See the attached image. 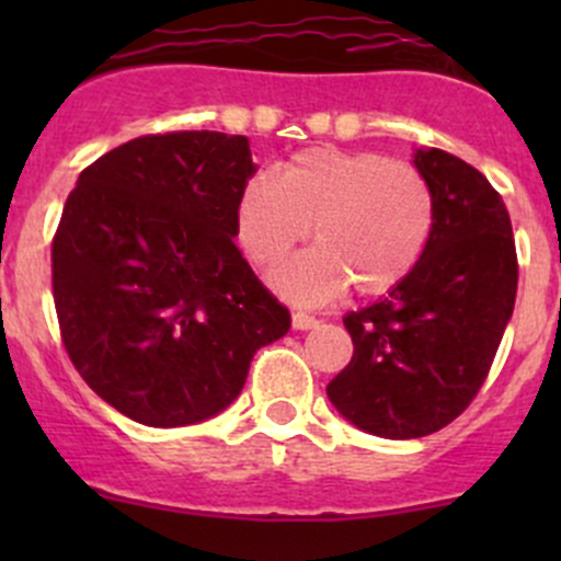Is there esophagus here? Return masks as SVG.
I'll use <instances>...</instances> for the list:
<instances>
[{"mask_svg":"<svg viewBox=\"0 0 561 561\" xmlns=\"http://www.w3.org/2000/svg\"><path fill=\"white\" fill-rule=\"evenodd\" d=\"M317 317H312V314H307V312H293V328H296V331H309V328H314L317 325Z\"/></svg>","mask_w":561,"mask_h":561,"instance_id":"1","label":"esophagus"}]
</instances>
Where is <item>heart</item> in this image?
Returning <instances> with one entry per match:
<instances>
[{"label":"heart","instance_id":"heart-1","mask_svg":"<svg viewBox=\"0 0 561 561\" xmlns=\"http://www.w3.org/2000/svg\"><path fill=\"white\" fill-rule=\"evenodd\" d=\"M434 219L432 184L415 165L317 146L249 181L236 203V239L254 265L274 268L312 228L317 247L274 276L285 296L312 304L347 285L358 296L396 290L426 254Z\"/></svg>","mask_w":561,"mask_h":561}]
</instances>
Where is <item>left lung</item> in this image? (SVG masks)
<instances>
[{
  "instance_id": "1",
  "label": "left lung",
  "mask_w": 561,
  "mask_h": 561,
  "mask_svg": "<svg viewBox=\"0 0 561 561\" xmlns=\"http://www.w3.org/2000/svg\"><path fill=\"white\" fill-rule=\"evenodd\" d=\"M415 165L437 206L432 241L396 290L344 317L353 358L325 388L350 423L386 439L426 437L472 404L518 287L511 214L489 179L443 149H421Z\"/></svg>"
}]
</instances>
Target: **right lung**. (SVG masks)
Here are the masks:
<instances>
[{
	"mask_svg": "<svg viewBox=\"0 0 561 561\" xmlns=\"http://www.w3.org/2000/svg\"><path fill=\"white\" fill-rule=\"evenodd\" d=\"M254 173L244 135H140L83 168L50 244L61 344L144 426L206 421L244 388L290 312L236 247Z\"/></svg>",
	"mask_w": 561,
	"mask_h": 561,
	"instance_id": "right-lung-1",
	"label": "right lung"
}]
</instances>
